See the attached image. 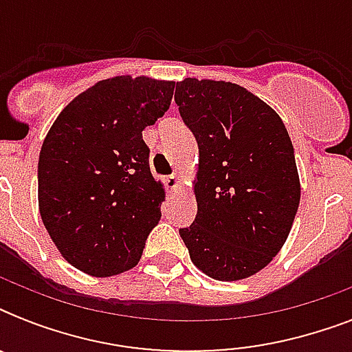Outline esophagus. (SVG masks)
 <instances>
[{
  "instance_id": "34e87169",
  "label": "esophagus",
  "mask_w": 352,
  "mask_h": 352,
  "mask_svg": "<svg viewBox=\"0 0 352 352\" xmlns=\"http://www.w3.org/2000/svg\"><path fill=\"white\" fill-rule=\"evenodd\" d=\"M166 184H168L170 190H179L182 184V177L179 175V173H173V175L166 177Z\"/></svg>"
}]
</instances>
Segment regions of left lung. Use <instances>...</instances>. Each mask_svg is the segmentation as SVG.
<instances>
[{
    "label": "left lung",
    "mask_w": 352,
    "mask_h": 352,
    "mask_svg": "<svg viewBox=\"0 0 352 352\" xmlns=\"http://www.w3.org/2000/svg\"><path fill=\"white\" fill-rule=\"evenodd\" d=\"M175 102L199 148L197 215L179 234L203 274L250 278L281 250L300 206L287 127L267 102L223 80L177 82Z\"/></svg>",
    "instance_id": "obj_1"
}]
</instances>
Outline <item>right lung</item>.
<instances>
[{"instance_id": "obj_1", "label": "right lung", "mask_w": 352, "mask_h": 352, "mask_svg": "<svg viewBox=\"0 0 352 352\" xmlns=\"http://www.w3.org/2000/svg\"><path fill=\"white\" fill-rule=\"evenodd\" d=\"M175 82L118 74L91 85L52 122L38 159V206L67 263L95 278L137 267L159 225L164 184L142 131L168 111Z\"/></svg>"}]
</instances>
